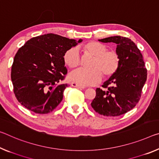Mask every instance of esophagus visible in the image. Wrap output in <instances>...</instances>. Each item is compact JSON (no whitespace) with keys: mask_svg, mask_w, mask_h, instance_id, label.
Masks as SVG:
<instances>
[{"mask_svg":"<svg viewBox=\"0 0 159 159\" xmlns=\"http://www.w3.org/2000/svg\"><path fill=\"white\" fill-rule=\"evenodd\" d=\"M71 85H72L73 87L78 88V89H85V86H82V85L75 84V83H71Z\"/></svg>","mask_w":159,"mask_h":159,"instance_id":"obj_1","label":"esophagus"}]
</instances>
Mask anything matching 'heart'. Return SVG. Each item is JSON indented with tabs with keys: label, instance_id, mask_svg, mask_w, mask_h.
Wrapping results in <instances>:
<instances>
[{
	"label": "heart",
	"instance_id": "heart-1",
	"mask_svg": "<svg viewBox=\"0 0 159 159\" xmlns=\"http://www.w3.org/2000/svg\"><path fill=\"white\" fill-rule=\"evenodd\" d=\"M85 54L93 56L89 69H78L69 75L72 82L80 85H92L105 78L111 76L120 66V57L116 52L108 51L106 45L98 42H90L80 47ZM64 61L70 68H75L80 63V54L76 48H70L65 52Z\"/></svg>",
	"mask_w": 159,
	"mask_h": 159
}]
</instances>
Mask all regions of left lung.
Listing matches in <instances>:
<instances>
[{"label":"left lung","mask_w":159,"mask_h":159,"mask_svg":"<svg viewBox=\"0 0 159 159\" xmlns=\"http://www.w3.org/2000/svg\"><path fill=\"white\" fill-rule=\"evenodd\" d=\"M98 41L117 44L116 52L120 57V66L103 84L102 87L107 89L98 88L95 90L96 95L91 106L98 114L116 117L129 111L137 104L147 80V70L142 53L130 39L113 36Z\"/></svg>","instance_id":"obj_1"}]
</instances>
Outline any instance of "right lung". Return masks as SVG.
Segmentation results:
<instances>
[{
    "mask_svg": "<svg viewBox=\"0 0 159 159\" xmlns=\"http://www.w3.org/2000/svg\"><path fill=\"white\" fill-rule=\"evenodd\" d=\"M82 41L49 33L33 37L20 48L14 57L11 80L22 105L37 114H47L59 105L68 86L58 84L67 74L64 54Z\"/></svg>",
    "mask_w": 159,
    "mask_h": 159,
    "instance_id": "right-lung-1",
    "label": "right lung"
}]
</instances>
